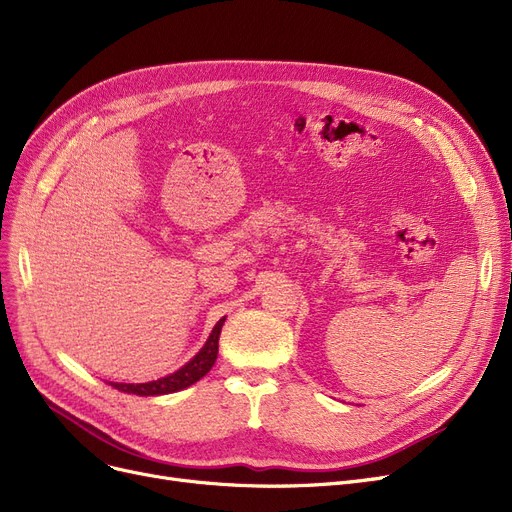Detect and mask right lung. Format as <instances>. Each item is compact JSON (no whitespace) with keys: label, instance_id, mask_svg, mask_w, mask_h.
Masks as SVG:
<instances>
[{"label":"right lung","instance_id":"1","mask_svg":"<svg viewBox=\"0 0 512 512\" xmlns=\"http://www.w3.org/2000/svg\"><path fill=\"white\" fill-rule=\"evenodd\" d=\"M226 317H222L218 324H215L213 332L209 334L207 342L203 344L201 351L188 361L186 365H182L178 371L166 375V378H159L153 382H145V384H118L112 382V386L120 392L126 394H137V396H159V394H172L178 392L182 388L193 386L195 382H199L203 375L213 367L215 359H218V340H220V332L224 326Z\"/></svg>","mask_w":512,"mask_h":512}]
</instances>
